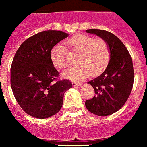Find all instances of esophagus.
Instances as JSON below:
<instances>
[{"instance_id": "34e87169", "label": "esophagus", "mask_w": 147, "mask_h": 147, "mask_svg": "<svg viewBox=\"0 0 147 147\" xmlns=\"http://www.w3.org/2000/svg\"><path fill=\"white\" fill-rule=\"evenodd\" d=\"M72 84H73L74 86H75L81 85V84H82V83L78 82V81H72Z\"/></svg>"}]
</instances>
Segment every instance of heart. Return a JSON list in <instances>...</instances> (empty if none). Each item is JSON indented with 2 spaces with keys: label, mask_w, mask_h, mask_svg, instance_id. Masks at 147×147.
Listing matches in <instances>:
<instances>
[{
  "label": "heart",
  "mask_w": 147,
  "mask_h": 147,
  "mask_svg": "<svg viewBox=\"0 0 147 147\" xmlns=\"http://www.w3.org/2000/svg\"><path fill=\"white\" fill-rule=\"evenodd\" d=\"M66 45L70 50L80 53L78 66L68 69L63 76L71 80H80L91 74L97 76L108 66L111 57V49L107 40L101 38H94L84 34H76L69 38ZM50 57L53 66L63 69L67 66L66 50L58 45L51 50Z\"/></svg>",
  "instance_id": "b5f03b06"
}]
</instances>
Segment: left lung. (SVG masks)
<instances>
[{
  "mask_svg": "<svg viewBox=\"0 0 147 147\" xmlns=\"http://www.w3.org/2000/svg\"><path fill=\"white\" fill-rule=\"evenodd\" d=\"M86 32L107 40L111 57L106 70L88 82L94 88L95 96L86 101V107L96 115H111L124 105L131 92L134 79L131 56L125 45L113 33L100 29H88Z\"/></svg>",
  "mask_w": 147,
  "mask_h": 147,
  "instance_id": "1",
  "label": "left lung"
}]
</instances>
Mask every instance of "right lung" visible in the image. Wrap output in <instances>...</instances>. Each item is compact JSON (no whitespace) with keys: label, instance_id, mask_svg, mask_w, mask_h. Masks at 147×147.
<instances>
[{"label":"right lung","instance_id":"add662e5","mask_svg":"<svg viewBox=\"0 0 147 147\" xmlns=\"http://www.w3.org/2000/svg\"><path fill=\"white\" fill-rule=\"evenodd\" d=\"M68 36L61 30H45L28 38L17 50L11 67V85L16 100L31 117L46 119L60 111L71 81L59 79L51 50Z\"/></svg>","mask_w":147,"mask_h":147}]
</instances>
